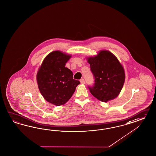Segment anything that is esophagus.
<instances>
[{"mask_svg":"<svg viewBox=\"0 0 156 156\" xmlns=\"http://www.w3.org/2000/svg\"><path fill=\"white\" fill-rule=\"evenodd\" d=\"M80 82L81 83H82V84H85V80L83 78H82V79H80Z\"/></svg>","mask_w":156,"mask_h":156,"instance_id":"obj_1","label":"esophagus"}]
</instances>
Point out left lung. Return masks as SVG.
<instances>
[{
  "instance_id": "obj_1",
  "label": "left lung",
  "mask_w": 156,
  "mask_h": 156,
  "mask_svg": "<svg viewBox=\"0 0 156 156\" xmlns=\"http://www.w3.org/2000/svg\"><path fill=\"white\" fill-rule=\"evenodd\" d=\"M94 83L88 86L91 94L104 102L116 98L125 82V71L112 52L102 50L98 55L88 58Z\"/></svg>"
}]
</instances>
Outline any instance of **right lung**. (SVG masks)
Here are the masks:
<instances>
[{"instance_id": "right-lung-1", "label": "right lung", "mask_w": 156, "mask_h": 156, "mask_svg": "<svg viewBox=\"0 0 156 156\" xmlns=\"http://www.w3.org/2000/svg\"><path fill=\"white\" fill-rule=\"evenodd\" d=\"M70 57L59 51L51 52L44 58L37 73L41 93L47 102L58 106L69 100L80 83L73 79V72L65 67Z\"/></svg>"}]
</instances>
